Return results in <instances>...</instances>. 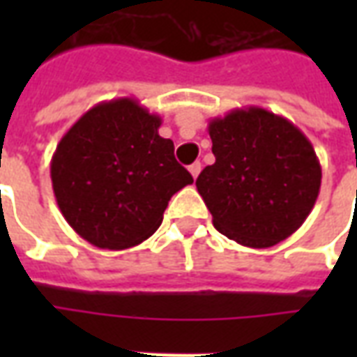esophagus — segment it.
<instances>
[{
  "mask_svg": "<svg viewBox=\"0 0 357 357\" xmlns=\"http://www.w3.org/2000/svg\"><path fill=\"white\" fill-rule=\"evenodd\" d=\"M202 170V164L201 162H193L191 166H189V172H191V176H193L195 179H197V176L201 174Z\"/></svg>",
  "mask_w": 357,
  "mask_h": 357,
  "instance_id": "obj_1",
  "label": "esophagus"
}]
</instances>
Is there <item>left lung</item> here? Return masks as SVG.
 Listing matches in <instances>:
<instances>
[{"mask_svg":"<svg viewBox=\"0 0 357 357\" xmlns=\"http://www.w3.org/2000/svg\"><path fill=\"white\" fill-rule=\"evenodd\" d=\"M216 162L197 178L212 224L243 247L268 248L306 222L321 187L312 143L287 118L260 107L208 124Z\"/></svg>","mask_w":357,"mask_h":357,"instance_id":"8db88e82","label":"left lung"}]
</instances>
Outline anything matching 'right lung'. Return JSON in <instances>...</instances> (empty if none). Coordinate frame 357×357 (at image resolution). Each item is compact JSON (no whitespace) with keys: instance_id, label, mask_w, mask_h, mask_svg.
<instances>
[{"instance_id":"1","label":"right lung","mask_w":357,"mask_h":357,"mask_svg":"<svg viewBox=\"0 0 357 357\" xmlns=\"http://www.w3.org/2000/svg\"><path fill=\"white\" fill-rule=\"evenodd\" d=\"M137 99L102 101L59 141L51 183L68 225L97 248L135 247L162 224L172 195L193 183Z\"/></svg>"}]
</instances>
